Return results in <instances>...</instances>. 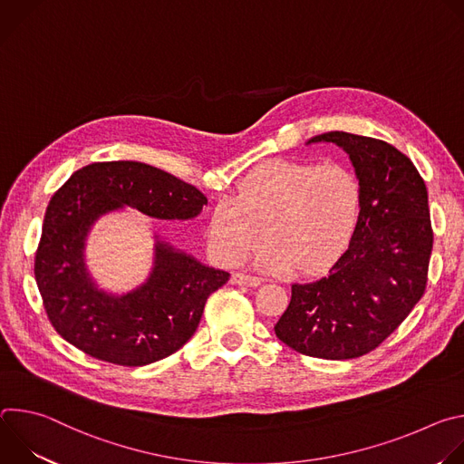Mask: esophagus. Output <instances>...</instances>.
I'll return each mask as SVG.
<instances>
[{
	"instance_id": "esophagus-1",
	"label": "esophagus",
	"mask_w": 464,
	"mask_h": 464,
	"mask_svg": "<svg viewBox=\"0 0 464 464\" xmlns=\"http://www.w3.org/2000/svg\"><path fill=\"white\" fill-rule=\"evenodd\" d=\"M231 283L233 285H242V286H258L260 279L255 276H246V274H233L231 276Z\"/></svg>"
}]
</instances>
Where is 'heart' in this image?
I'll return each mask as SVG.
<instances>
[{
	"label": "heart",
	"mask_w": 464,
	"mask_h": 464,
	"mask_svg": "<svg viewBox=\"0 0 464 464\" xmlns=\"http://www.w3.org/2000/svg\"><path fill=\"white\" fill-rule=\"evenodd\" d=\"M360 206L362 185L351 167L274 160L211 211L208 237L224 264L240 262L264 235L268 244L256 256L260 266L317 274L345 251Z\"/></svg>",
	"instance_id": "1"
}]
</instances>
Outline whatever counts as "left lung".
<instances>
[{"mask_svg": "<svg viewBox=\"0 0 464 464\" xmlns=\"http://www.w3.org/2000/svg\"><path fill=\"white\" fill-rule=\"evenodd\" d=\"M310 143H336L349 154L362 206L349 247L328 276L292 285L276 334L301 354L351 360L394 333L426 290L433 247L428 188L411 160L385 141L326 131Z\"/></svg>", "mask_w": 464, "mask_h": 464, "instance_id": "1", "label": "left lung"}]
</instances>
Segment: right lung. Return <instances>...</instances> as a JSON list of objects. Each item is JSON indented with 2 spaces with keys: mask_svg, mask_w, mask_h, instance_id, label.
Segmentation results:
<instances>
[{
  "mask_svg": "<svg viewBox=\"0 0 464 464\" xmlns=\"http://www.w3.org/2000/svg\"><path fill=\"white\" fill-rule=\"evenodd\" d=\"M208 198L194 185L140 161L92 163L51 198L34 258V277L56 333L82 353L140 367L181 349L196 333L208 297L227 272L206 266L156 235L154 266L122 295L104 292L88 272L84 249L93 224L124 208L158 220H190Z\"/></svg>",
  "mask_w": 464,
  "mask_h": 464,
  "instance_id": "add662e5",
  "label": "right lung"
}]
</instances>
